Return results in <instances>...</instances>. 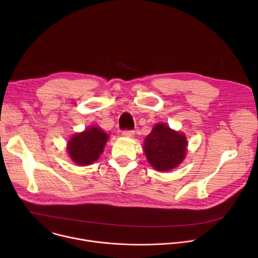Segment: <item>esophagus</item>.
I'll use <instances>...</instances> for the list:
<instances>
[{
  "mask_svg": "<svg viewBox=\"0 0 258 258\" xmlns=\"http://www.w3.org/2000/svg\"><path fill=\"white\" fill-rule=\"evenodd\" d=\"M134 135H135V132H134V131L124 130V131L122 132V136H123V137H127V138H131V137H133Z\"/></svg>",
  "mask_w": 258,
  "mask_h": 258,
  "instance_id": "esophagus-1",
  "label": "esophagus"
}]
</instances>
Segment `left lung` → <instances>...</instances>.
Listing matches in <instances>:
<instances>
[{
  "label": "left lung",
  "mask_w": 258,
  "mask_h": 258,
  "mask_svg": "<svg viewBox=\"0 0 258 258\" xmlns=\"http://www.w3.org/2000/svg\"><path fill=\"white\" fill-rule=\"evenodd\" d=\"M186 148V137L166 124H156L144 143L147 159L155 169L161 171L176 167L185 157Z\"/></svg>",
  "instance_id": "left-lung-1"
}]
</instances>
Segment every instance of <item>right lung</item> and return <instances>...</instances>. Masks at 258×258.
I'll list each match as a JSON object with an SVG mask.
<instances>
[{
	"mask_svg": "<svg viewBox=\"0 0 258 258\" xmlns=\"http://www.w3.org/2000/svg\"><path fill=\"white\" fill-rule=\"evenodd\" d=\"M108 135L97 126L73 136L68 142L70 158L78 165H89L102 154Z\"/></svg>",
	"mask_w": 258,
	"mask_h": 258,
	"instance_id": "1",
	"label": "right lung"
}]
</instances>
